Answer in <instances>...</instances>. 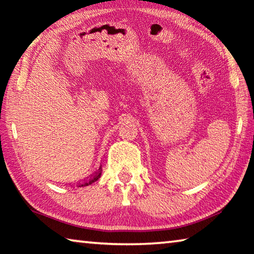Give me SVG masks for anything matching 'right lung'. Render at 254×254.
Segmentation results:
<instances>
[{
	"mask_svg": "<svg viewBox=\"0 0 254 254\" xmlns=\"http://www.w3.org/2000/svg\"><path fill=\"white\" fill-rule=\"evenodd\" d=\"M100 175H102V168H99V170L95 173L94 175H91V178L89 179V180H87L86 182H83V183H81L79 185V187H87V185H89V184H91V183H94V182H96V181H97L99 178H100Z\"/></svg>",
	"mask_w": 254,
	"mask_h": 254,
	"instance_id": "right-lung-1",
	"label": "right lung"
}]
</instances>
